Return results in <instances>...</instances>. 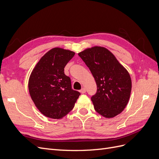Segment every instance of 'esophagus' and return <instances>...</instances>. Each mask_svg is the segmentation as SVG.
Instances as JSON below:
<instances>
[{
  "label": "esophagus",
  "mask_w": 159,
  "mask_h": 159,
  "mask_svg": "<svg viewBox=\"0 0 159 159\" xmlns=\"http://www.w3.org/2000/svg\"><path fill=\"white\" fill-rule=\"evenodd\" d=\"M80 92H81V93H85L86 92V89H85V88H83L82 89H81L80 90Z\"/></svg>",
  "instance_id": "obj_1"
}]
</instances>
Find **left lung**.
Masks as SVG:
<instances>
[{
	"label": "left lung",
	"instance_id": "1",
	"mask_svg": "<svg viewBox=\"0 0 159 159\" xmlns=\"http://www.w3.org/2000/svg\"><path fill=\"white\" fill-rule=\"evenodd\" d=\"M79 56L92 74L97 92L91 97L94 109L106 118L121 113L128 103L132 83L129 72L107 48L94 46Z\"/></svg>",
	"mask_w": 159,
	"mask_h": 159
}]
</instances>
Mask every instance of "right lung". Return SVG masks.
<instances>
[{"instance_id": "1", "label": "right lung", "mask_w": 159, "mask_h": 159, "mask_svg": "<svg viewBox=\"0 0 159 159\" xmlns=\"http://www.w3.org/2000/svg\"><path fill=\"white\" fill-rule=\"evenodd\" d=\"M75 52L54 48L43 56L32 70L28 89L32 101L47 117L61 119L74 108L80 95L71 89L64 68Z\"/></svg>"}]
</instances>
